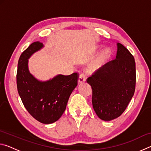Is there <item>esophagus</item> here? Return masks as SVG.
<instances>
[{
	"label": "esophagus",
	"mask_w": 151,
	"mask_h": 151,
	"mask_svg": "<svg viewBox=\"0 0 151 151\" xmlns=\"http://www.w3.org/2000/svg\"><path fill=\"white\" fill-rule=\"evenodd\" d=\"M86 76L84 73H82L79 76V78H78V84H82L84 82L86 81Z\"/></svg>",
	"instance_id": "obj_1"
}]
</instances>
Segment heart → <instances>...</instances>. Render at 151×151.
<instances>
[{
	"instance_id": "obj_1",
	"label": "heart",
	"mask_w": 151,
	"mask_h": 151,
	"mask_svg": "<svg viewBox=\"0 0 151 151\" xmlns=\"http://www.w3.org/2000/svg\"><path fill=\"white\" fill-rule=\"evenodd\" d=\"M108 54V51L106 50L102 54L100 57H99L96 59L94 61V62L91 64L90 66V70L94 71L97 69H99L100 68L102 64L104 62V60H105V58Z\"/></svg>"
}]
</instances>
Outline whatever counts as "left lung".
Masks as SVG:
<instances>
[{"label":"left lung","mask_w":151,"mask_h":151,"mask_svg":"<svg viewBox=\"0 0 151 151\" xmlns=\"http://www.w3.org/2000/svg\"><path fill=\"white\" fill-rule=\"evenodd\" d=\"M86 81L93 90L92 103L97 116L107 121L117 118L127 109L134 93V57L118 42L115 59L97 69Z\"/></svg>","instance_id":"left-lung-1"}]
</instances>
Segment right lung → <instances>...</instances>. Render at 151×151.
I'll list each match as a JSON object with an SVG mask.
<instances>
[{"label": "right lung", "instance_id": "1", "mask_svg": "<svg viewBox=\"0 0 151 151\" xmlns=\"http://www.w3.org/2000/svg\"><path fill=\"white\" fill-rule=\"evenodd\" d=\"M43 47L42 42L32 43L19 58L17 73L18 93L27 111L43 124L58 121L66 109L70 94L78 85V74L58 75L40 81L30 73L28 59Z\"/></svg>", "mask_w": 151, "mask_h": 151}]
</instances>
